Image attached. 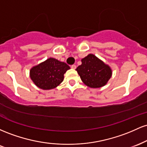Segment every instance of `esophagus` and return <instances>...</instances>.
<instances>
[{
  "label": "esophagus",
  "instance_id": "34e87169",
  "mask_svg": "<svg viewBox=\"0 0 147 147\" xmlns=\"http://www.w3.org/2000/svg\"><path fill=\"white\" fill-rule=\"evenodd\" d=\"M71 68H72V69H75V68H76V65H71Z\"/></svg>",
  "mask_w": 147,
  "mask_h": 147
}]
</instances>
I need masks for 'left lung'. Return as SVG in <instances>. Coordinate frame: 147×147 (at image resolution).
<instances>
[{"mask_svg": "<svg viewBox=\"0 0 147 147\" xmlns=\"http://www.w3.org/2000/svg\"><path fill=\"white\" fill-rule=\"evenodd\" d=\"M82 62L76 70L86 85L93 88L106 85L112 75L109 65L92 54L82 59Z\"/></svg>", "mask_w": 147, "mask_h": 147, "instance_id": "obj_1", "label": "left lung"}]
</instances>
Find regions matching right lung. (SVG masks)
<instances>
[{"label": "right lung", "mask_w": 147, "mask_h": 147, "mask_svg": "<svg viewBox=\"0 0 147 147\" xmlns=\"http://www.w3.org/2000/svg\"><path fill=\"white\" fill-rule=\"evenodd\" d=\"M69 69L70 66L64 62L49 58L30 70V78L36 86L50 90L63 82V75Z\"/></svg>", "instance_id": "add662e5"}]
</instances>
